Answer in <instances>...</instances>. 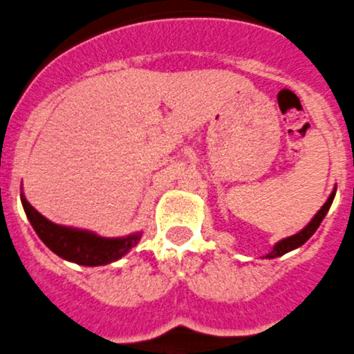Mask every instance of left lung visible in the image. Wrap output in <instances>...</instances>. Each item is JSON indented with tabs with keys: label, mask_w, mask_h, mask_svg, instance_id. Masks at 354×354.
I'll return each instance as SVG.
<instances>
[{
	"label": "left lung",
	"mask_w": 354,
	"mask_h": 354,
	"mask_svg": "<svg viewBox=\"0 0 354 354\" xmlns=\"http://www.w3.org/2000/svg\"><path fill=\"white\" fill-rule=\"evenodd\" d=\"M333 197H335V190H333L332 194H330V197H328V201L323 205V208L319 209V212L316 213V216L312 218L310 222L307 224V227L301 229L298 234H295V236H289V238H284V240H280L279 243L273 247V250L270 254H266V259H273V257H279V256H284V254L291 252V250H295V248L301 247V245L305 243V241L308 240V238L316 232V229L319 227L321 222H323L324 215L328 213V209H330V206H332L333 203Z\"/></svg>",
	"instance_id": "8db88e82"
}]
</instances>
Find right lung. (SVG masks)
<instances>
[{"mask_svg": "<svg viewBox=\"0 0 354 354\" xmlns=\"http://www.w3.org/2000/svg\"><path fill=\"white\" fill-rule=\"evenodd\" d=\"M22 208L26 212L38 238L59 257L82 266H102L125 256L130 248L136 247L141 240L142 232L129 234L125 238H102L95 232L81 231V229L65 227L53 224L42 216L33 206L21 196Z\"/></svg>", "mask_w": 354, "mask_h": 354, "instance_id": "1", "label": "right lung"}]
</instances>
